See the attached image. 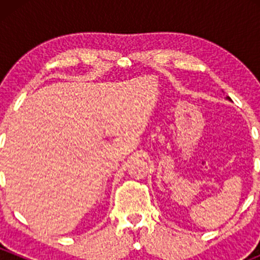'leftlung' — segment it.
Masks as SVG:
<instances>
[{
	"label": "left lung",
	"instance_id": "1",
	"mask_svg": "<svg viewBox=\"0 0 260 260\" xmlns=\"http://www.w3.org/2000/svg\"><path fill=\"white\" fill-rule=\"evenodd\" d=\"M228 99H230V98H229V96H228Z\"/></svg>",
	"mask_w": 260,
	"mask_h": 260
}]
</instances>
